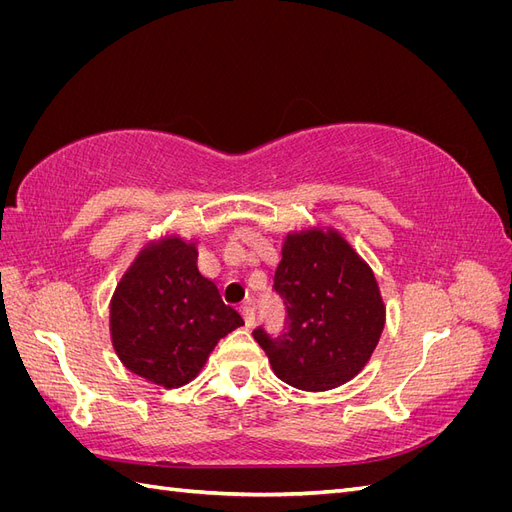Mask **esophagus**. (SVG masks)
<instances>
[{
	"label": "esophagus",
	"mask_w": 512,
	"mask_h": 512,
	"mask_svg": "<svg viewBox=\"0 0 512 512\" xmlns=\"http://www.w3.org/2000/svg\"><path fill=\"white\" fill-rule=\"evenodd\" d=\"M239 312H241V316H243V320H245L247 327H254V322H256L254 307H250V305H241V307H239Z\"/></svg>",
	"instance_id": "34e87169"
}]
</instances>
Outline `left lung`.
<instances>
[{
  "mask_svg": "<svg viewBox=\"0 0 512 512\" xmlns=\"http://www.w3.org/2000/svg\"><path fill=\"white\" fill-rule=\"evenodd\" d=\"M284 329H254L275 376L301 391H329L354 378L374 352L384 305L374 273L335 232L288 237L273 277Z\"/></svg>",
  "mask_w": 512,
  "mask_h": 512,
  "instance_id": "1",
  "label": "left lung"
}]
</instances>
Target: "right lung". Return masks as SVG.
<instances>
[{
	"label": "right lung",
	"instance_id": "obj_1",
	"mask_svg": "<svg viewBox=\"0 0 512 512\" xmlns=\"http://www.w3.org/2000/svg\"><path fill=\"white\" fill-rule=\"evenodd\" d=\"M241 324L218 286L198 273L194 245L179 239L143 252L111 307L113 346L123 365L166 389L190 382L215 344Z\"/></svg>",
	"mask_w": 512,
	"mask_h": 512
}]
</instances>
